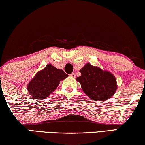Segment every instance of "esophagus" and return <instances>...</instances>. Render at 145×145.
<instances>
[{
	"mask_svg": "<svg viewBox=\"0 0 145 145\" xmlns=\"http://www.w3.org/2000/svg\"><path fill=\"white\" fill-rule=\"evenodd\" d=\"M70 76H71V77L74 78H75L76 77V74H75V73H72V74H71Z\"/></svg>",
	"mask_w": 145,
	"mask_h": 145,
	"instance_id": "esophagus-1",
	"label": "esophagus"
}]
</instances>
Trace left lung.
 <instances>
[{
    "mask_svg": "<svg viewBox=\"0 0 145 145\" xmlns=\"http://www.w3.org/2000/svg\"><path fill=\"white\" fill-rule=\"evenodd\" d=\"M81 76L76 80L81 84L84 93L95 101L110 99L116 92L118 86L115 76L109 71L87 63L80 70Z\"/></svg>",
    "mask_w": 145,
    "mask_h": 145,
    "instance_id": "obj_1",
    "label": "left lung"
}]
</instances>
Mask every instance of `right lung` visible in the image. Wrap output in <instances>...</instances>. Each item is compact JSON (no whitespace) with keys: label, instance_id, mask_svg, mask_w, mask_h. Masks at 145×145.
Returning <instances> with one entry per match:
<instances>
[{"label":"right lung","instance_id":"add662e5","mask_svg":"<svg viewBox=\"0 0 145 145\" xmlns=\"http://www.w3.org/2000/svg\"><path fill=\"white\" fill-rule=\"evenodd\" d=\"M68 76L62 69H59L50 64L37 73L29 82L27 90L34 99L43 100L58 86L61 80Z\"/></svg>","mask_w":145,"mask_h":145}]
</instances>
